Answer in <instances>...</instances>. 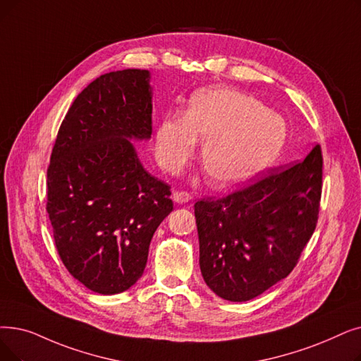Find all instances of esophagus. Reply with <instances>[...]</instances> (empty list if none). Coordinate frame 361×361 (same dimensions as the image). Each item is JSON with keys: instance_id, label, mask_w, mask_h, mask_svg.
I'll use <instances>...</instances> for the list:
<instances>
[{"instance_id": "1", "label": "esophagus", "mask_w": 361, "mask_h": 361, "mask_svg": "<svg viewBox=\"0 0 361 361\" xmlns=\"http://www.w3.org/2000/svg\"><path fill=\"white\" fill-rule=\"evenodd\" d=\"M172 200H174L176 203H178V205H184V203H189L192 200V195L189 192H178V190H176L174 193H172Z\"/></svg>"}]
</instances>
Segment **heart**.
Returning a JSON list of instances; mask_svg holds the SVG:
<instances>
[{
  "instance_id": "obj_1",
  "label": "heart",
  "mask_w": 361,
  "mask_h": 361,
  "mask_svg": "<svg viewBox=\"0 0 361 361\" xmlns=\"http://www.w3.org/2000/svg\"><path fill=\"white\" fill-rule=\"evenodd\" d=\"M285 122L258 100L239 91L205 88L195 92L184 116L162 119L156 131V158L177 172L205 140L202 166L218 187L240 184L269 166L285 143Z\"/></svg>"
}]
</instances>
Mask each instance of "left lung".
Here are the masks:
<instances>
[{"mask_svg":"<svg viewBox=\"0 0 361 361\" xmlns=\"http://www.w3.org/2000/svg\"><path fill=\"white\" fill-rule=\"evenodd\" d=\"M322 166L316 145L302 162L195 203L200 271L215 295L249 301L289 276L317 224Z\"/></svg>","mask_w":361,"mask_h":361,"instance_id":"1","label":"left lung"}]
</instances>
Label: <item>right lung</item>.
<instances>
[{"label": "right lung", "mask_w": 361, "mask_h": 361, "mask_svg": "<svg viewBox=\"0 0 361 361\" xmlns=\"http://www.w3.org/2000/svg\"><path fill=\"white\" fill-rule=\"evenodd\" d=\"M152 135L150 72L94 80L72 103L47 171V212L68 271L115 295L142 277L150 240L172 211L169 185L150 176L133 142Z\"/></svg>", "instance_id": "1"}]
</instances>
